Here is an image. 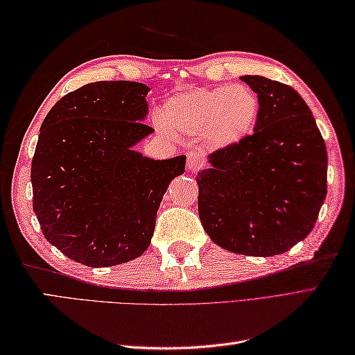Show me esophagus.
Segmentation results:
<instances>
[{
	"mask_svg": "<svg viewBox=\"0 0 355 355\" xmlns=\"http://www.w3.org/2000/svg\"><path fill=\"white\" fill-rule=\"evenodd\" d=\"M202 166V155L198 153H187V169L197 172Z\"/></svg>",
	"mask_w": 355,
	"mask_h": 355,
	"instance_id": "1",
	"label": "esophagus"
}]
</instances>
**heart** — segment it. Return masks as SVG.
Listing matches in <instances>:
<instances>
[{"mask_svg": "<svg viewBox=\"0 0 355 355\" xmlns=\"http://www.w3.org/2000/svg\"><path fill=\"white\" fill-rule=\"evenodd\" d=\"M162 117L173 131L205 137L214 148H229L252 134L259 99L244 85L200 88L172 97Z\"/></svg>", "mask_w": 355, "mask_h": 355, "instance_id": "1", "label": "heart"}]
</instances>
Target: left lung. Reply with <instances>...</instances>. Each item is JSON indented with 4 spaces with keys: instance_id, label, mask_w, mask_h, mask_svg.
Masks as SVG:
<instances>
[{
    "instance_id": "obj_1",
    "label": "left lung",
    "mask_w": 355,
    "mask_h": 355,
    "mask_svg": "<svg viewBox=\"0 0 355 355\" xmlns=\"http://www.w3.org/2000/svg\"><path fill=\"white\" fill-rule=\"evenodd\" d=\"M259 99L253 132L209 155L198 173V214L215 244L248 256L290 250L313 230L327 197L328 155L296 89L243 76Z\"/></svg>"
}]
</instances>
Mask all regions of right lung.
I'll list each match as a JSON object with an SVG mask.
<instances>
[{
	"label": "right lung",
	"mask_w": 355,
	"mask_h": 355,
	"mask_svg": "<svg viewBox=\"0 0 355 355\" xmlns=\"http://www.w3.org/2000/svg\"><path fill=\"white\" fill-rule=\"evenodd\" d=\"M145 84L93 82L58 101L32 160L33 210L45 239L71 261L111 267L139 258L157 210L186 157L153 160L132 150L154 130Z\"/></svg>",
	"instance_id": "add662e5"
}]
</instances>
